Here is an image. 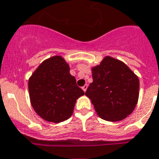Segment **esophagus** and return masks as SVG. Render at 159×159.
<instances>
[{
    "instance_id": "obj_1",
    "label": "esophagus",
    "mask_w": 159,
    "mask_h": 159,
    "mask_svg": "<svg viewBox=\"0 0 159 159\" xmlns=\"http://www.w3.org/2000/svg\"><path fill=\"white\" fill-rule=\"evenodd\" d=\"M87 87H88V85H85V86H82V90H84V92L86 91V90H87Z\"/></svg>"
}]
</instances>
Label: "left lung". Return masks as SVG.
<instances>
[{
	"label": "left lung",
	"mask_w": 159,
	"mask_h": 159,
	"mask_svg": "<svg viewBox=\"0 0 159 159\" xmlns=\"http://www.w3.org/2000/svg\"><path fill=\"white\" fill-rule=\"evenodd\" d=\"M93 82L86 95L100 118L111 122L125 119L135 109L139 98V79L124 62L105 57L91 69Z\"/></svg>",
	"instance_id": "obj_1"
}]
</instances>
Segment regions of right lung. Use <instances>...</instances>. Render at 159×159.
I'll use <instances>...</instances> for the list:
<instances>
[{
	"label": "right lung",
	"instance_id": "1",
	"mask_svg": "<svg viewBox=\"0 0 159 159\" xmlns=\"http://www.w3.org/2000/svg\"><path fill=\"white\" fill-rule=\"evenodd\" d=\"M69 70L63 57L54 56L43 61L29 78L30 103L46 121L60 123L68 120L77 98L85 94Z\"/></svg>",
	"mask_w": 159,
	"mask_h": 159
}]
</instances>
